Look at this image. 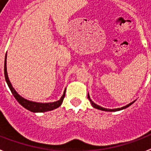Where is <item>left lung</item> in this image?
<instances>
[{"mask_svg":"<svg viewBox=\"0 0 151 151\" xmlns=\"http://www.w3.org/2000/svg\"><path fill=\"white\" fill-rule=\"evenodd\" d=\"M88 99H89L90 103H91V104L92 105V106L94 108H96V109H98V110H103V111H110V112H115V111H119V110H124V109H126L127 107H129V106H131L132 103L135 102V101H133V102H132V103H129L128 105L124 106H122V107L121 108H116V109H107V108H104V107H102V106H100L97 105V104H96V103L93 102V101L92 100V99H90V96H89V94H88Z\"/></svg>","mask_w":151,"mask_h":151,"instance_id":"8db88e82","label":"left lung"}]
</instances>
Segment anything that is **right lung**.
I'll return each instance as SVG.
<instances>
[{"label": "right lung", "instance_id": "1", "mask_svg": "<svg viewBox=\"0 0 151 151\" xmlns=\"http://www.w3.org/2000/svg\"><path fill=\"white\" fill-rule=\"evenodd\" d=\"M7 54L5 55V59H4V77H5L6 82L8 84V87L10 88L11 92L12 93L16 100L19 102L20 105H22L24 108L27 110L31 111L34 113H42V112H47V111H50V110H55L59 106H60L63 101L64 97H65V93H66V89L64 91L63 95L62 96L61 98L59 100L55 101V102H52V103H37V102H34V101L28 100V99H25L22 96H21L19 93L15 90V88L12 87V83L10 82V80L8 78V72H7Z\"/></svg>", "mask_w": 151, "mask_h": 151}]
</instances>
